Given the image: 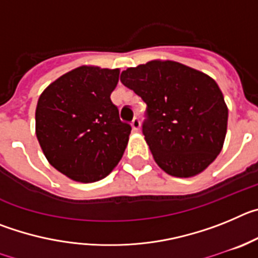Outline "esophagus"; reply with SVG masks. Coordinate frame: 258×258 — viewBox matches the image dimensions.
I'll return each instance as SVG.
<instances>
[{"instance_id":"34e87169","label":"esophagus","mask_w":258,"mask_h":258,"mask_svg":"<svg viewBox=\"0 0 258 258\" xmlns=\"http://www.w3.org/2000/svg\"><path fill=\"white\" fill-rule=\"evenodd\" d=\"M132 127H133V131L134 132H140L141 129V121H140V118H134L133 121H132Z\"/></svg>"}]
</instances>
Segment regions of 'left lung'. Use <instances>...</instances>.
Instances as JSON below:
<instances>
[{"instance_id": "8db88e82", "label": "left lung", "mask_w": 258, "mask_h": 258, "mask_svg": "<svg viewBox=\"0 0 258 258\" xmlns=\"http://www.w3.org/2000/svg\"><path fill=\"white\" fill-rule=\"evenodd\" d=\"M121 83L147 103L143 136L161 169L188 178L218 156L227 132V109L217 83L173 60L127 68Z\"/></svg>"}]
</instances>
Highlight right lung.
Here are the masks:
<instances>
[{
	"label": "right lung",
	"instance_id": "obj_1",
	"mask_svg": "<svg viewBox=\"0 0 258 258\" xmlns=\"http://www.w3.org/2000/svg\"><path fill=\"white\" fill-rule=\"evenodd\" d=\"M120 70L80 66L52 81L36 107V136L45 157L72 181L104 178L126 149L132 126L111 93Z\"/></svg>",
	"mask_w": 258,
	"mask_h": 258
}]
</instances>
